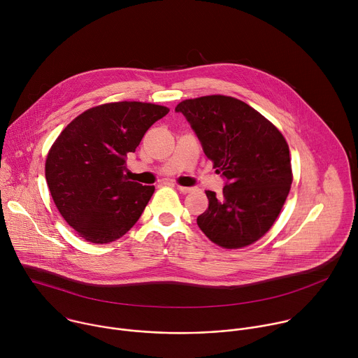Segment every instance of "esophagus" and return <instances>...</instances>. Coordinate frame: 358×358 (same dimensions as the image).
Returning <instances> with one entry per match:
<instances>
[{"instance_id":"esophagus-1","label":"esophagus","mask_w":358,"mask_h":358,"mask_svg":"<svg viewBox=\"0 0 358 358\" xmlns=\"http://www.w3.org/2000/svg\"><path fill=\"white\" fill-rule=\"evenodd\" d=\"M177 188H178L181 192H184V194H188V192H191V191H192V188H191V187H182V185H177Z\"/></svg>"}]
</instances>
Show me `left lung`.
Wrapping results in <instances>:
<instances>
[{
    "label": "left lung",
    "mask_w": 358,
    "mask_h": 358,
    "mask_svg": "<svg viewBox=\"0 0 358 358\" xmlns=\"http://www.w3.org/2000/svg\"><path fill=\"white\" fill-rule=\"evenodd\" d=\"M214 169L227 178L222 195L206 191L208 210L196 218L225 249L261 239L275 224L293 181L289 145L279 129L245 101L211 94L177 105Z\"/></svg>",
    "instance_id": "8db88e82"
}]
</instances>
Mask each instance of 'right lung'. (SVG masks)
<instances>
[{"mask_svg":"<svg viewBox=\"0 0 358 358\" xmlns=\"http://www.w3.org/2000/svg\"><path fill=\"white\" fill-rule=\"evenodd\" d=\"M170 112L143 101H113L75 117L49 148L45 178L55 206L92 243L122 238L141 217L155 185L124 176L126 157L144 133Z\"/></svg>","mask_w":358,"mask_h":358,"instance_id":"1","label":"right lung"}]
</instances>
